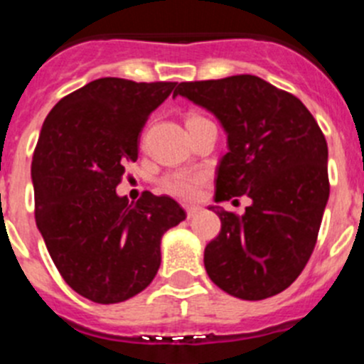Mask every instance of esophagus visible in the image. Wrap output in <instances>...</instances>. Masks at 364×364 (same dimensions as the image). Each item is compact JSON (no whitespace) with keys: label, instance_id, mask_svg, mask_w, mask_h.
<instances>
[{"label":"esophagus","instance_id":"obj_1","mask_svg":"<svg viewBox=\"0 0 364 364\" xmlns=\"http://www.w3.org/2000/svg\"><path fill=\"white\" fill-rule=\"evenodd\" d=\"M185 210H186V215H188V219H190V217L198 215V212L201 208H199V206H196V205H188V206H185Z\"/></svg>","mask_w":364,"mask_h":364}]
</instances>
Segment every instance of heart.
<instances>
[{"label": "heart", "instance_id": "1", "mask_svg": "<svg viewBox=\"0 0 364 364\" xmlns=\"http://www.w3.org/2000/svg\"><path fill=\"white\" fill-rule=\"evenodd\" d=\"M201 118L203 117H199V114H190V117L186 118V124H192V122L201 120ZM205 179V174H201V172H172V174H166L165 178L161 179V188L165 190L166 193L174 196V198L190 201V199L198 198V193L199 190H201Z\"/></svg>", "mask_w": 364, "mask_h": 364}]
</instances>
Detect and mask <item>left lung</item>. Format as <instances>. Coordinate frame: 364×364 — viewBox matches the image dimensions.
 <instances>
[{
  "instance_id": "1",
  "label": "left lung",
  "mask_w": 364,
  "mask_h": 364,
  "mask_svg": "<svg viewBox=\"0 0 364 364\" xmlns=\"http://www.w3.org/2000/svg\"><path fill=\"white\" fill-rule=\"evenodd\" d=\"M174 95L215 114L228 136L215 203L247 196L242 215L210 206L220 232L205 247L210 280L240 300L287 289L316 246L328 201V149L294 95L255 75L181 82Z\"/></svg>"
}]
</instances>
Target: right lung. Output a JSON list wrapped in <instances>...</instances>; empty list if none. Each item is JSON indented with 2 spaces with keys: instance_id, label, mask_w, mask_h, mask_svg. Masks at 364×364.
Segmentation results:
<instances>
[{
  "instance_id": "obj_1",
  "label": "right lung",
  "mask_w": 364,
  "mask_h": 364,
  "mask_svg": "<svg viewBox=\"0 0 364 364\" xmlns=\"http://www.w3.org/2000/svg\"><path fill=\"white\" fill-rule=\"evenodd\" d=\"M176 82L104 77L60 98L32 159L36 223L60 277L95 304H118L154 280L161 237L186 213L168 196L120 198L138 134Z\"/></svg>"
}]
</instances>
